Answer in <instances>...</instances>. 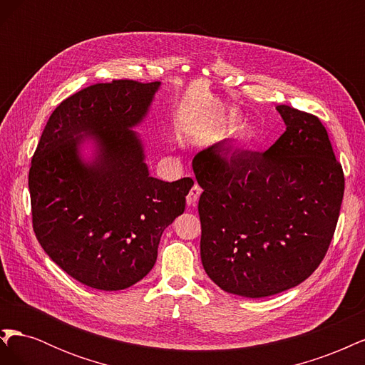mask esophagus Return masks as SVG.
Wrapping results in <instances>:
<instances>
[{"mask_svg": "<svg viewBox=\"0 0 365 365\" xmlns=\"http://www.w3.org/2000/svg\"><path fill=\"white\" fill-rule=\"evenodd\" d=\"M201 192H202V189L200 187V184L195 182L193 187L190 189V192H189V195H187V204L196 205L197 200H200V196H201Z\"/></svg>", "mask_w": 365, "mask_h": 365, "instance_id": "esophagus-1", "label": "esophagus"}]
</instances>
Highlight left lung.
Returning <instances> with one entry per match:
<instances>
[{"mask_svg": "<svg viewBox=\"0 0 365 365\" xmlns=\"http://www.w3.org/2000/svg\"><path fill=\"white\" fill-rule=\"evenodd\" d=\"M286 130L262 155L197 153L201 260L220 289L260 298L304 282L338 222L344 172L322 120L288 105Z\"/></svg>", "mask_w": 365, "mask_h": 365, "instance_id": "8db88e82", "label": "left lung"}]
</instances>
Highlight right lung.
Returning a JSON list of instances; mask_svg holds the SVG:
<instances>
[{
  "instance_id": "1",
  "label": "right lung",
  "mask_w": 365,
  "mask_h": 365,
  "mask_svg": "<svg viewBox=\"0 0 365 365\" xmlns=\"http://www.w3.org/2000/svg\"><path fill=\"white\" fill-rule=\"evenodd\" d=\"M158 86L120 79L83 88L51 113L33 153V231L58 267L94 289H126L145 277L193 185L192 178L149 176L129 129L145 117ZM82 131L101 146L91 166L76 157Z\"/></svg>"
}]
</instances>
